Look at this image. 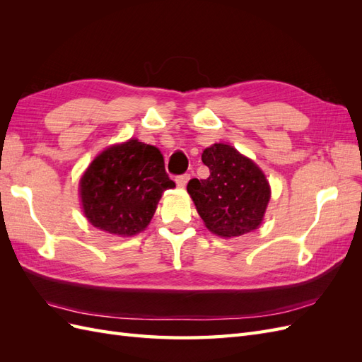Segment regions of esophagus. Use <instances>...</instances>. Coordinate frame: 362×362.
Listing matches in <instances>:
<instances>
[{
  "mask_svg": "<svg viewBox=\"0 0 362 362\" xmlns=\"http://www.w3.org/2000/svg\"><path fill=\"white\" fill-rule=\"evenodd\" d=\"M189 180H190V175L189 173H184V175H180V177H177V185L178 187H181V189H184L185 185H187V182H189Z\"/></svg>",
  "mask_w": 362,
  "mask_h": 362,
  "instance_id": "34e87169",
  "label": "esophagus"
}]
</instances>
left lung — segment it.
I'll use <instances>...</instances> for the list:
<instances>
[{
  "label": "left lung",
  "mask_w": 362,
  "mask_h": 362,
  "mask_svg": "<svg viewBox=\"0 0 362 362\" xmlns=\"http://www.w3.org/2000/svg\"><path fill=\"white\" fill-rule=\"evenodd\" d=\"M202 163L210 169V177L190 180L187 192L205 226L221 237H238L257 229L270 201L266 175L225 144L206 148Z\"/></svg>",
  "instance_id": "1"
}]
</instances>
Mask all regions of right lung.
<instances>
[{
	"label": "right lung",
	"mask_w": 362,
	"mask_h": 362,
	"mask_svg": "<svg viewBox=\"0 0 362 362\" xmlns=\"http://www.w3.org/2000/svg\"><path fill=\"white\" fill-rule=\"evenodd\" d=\"M173 187L160 149L129 139L96 156L80 180V198L93 226L131 237L149 225L163 192Z\"/></svg>",
	"instance_id": "right-lung-1"
}]
</instances>
